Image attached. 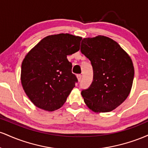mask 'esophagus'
Here are the masks:
<instances>
[{"label": "esophagus", "mask_w": 148, "mask_h": 148, "mask_svg": "<svg viewBox=\"0 0 148 148\" xmlns=\"http://www.w3.org/2000/svg\"><path fill=\"white\" fill-rule=\"evenodd\" d=\"M77 79H78V80H79V81H81V79H82V75H81V74H78Z\"/></svg>", "instance_id": "1"}]
</instances>
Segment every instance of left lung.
<instances>
[{
	"instance_id": "8db88e82",
	"label": "left lung",
	"mask_w": 148,
	"mask_h": 148,
	"mask_svg": "<svg viewBox=\"0 0 148 148\" xmlns=\"http://www.w3.org/2000/svg\"><path fill=\"white\" fill-rule=\"evenodd\" d=\"M81 51L93 69L90 86L81 91L85 103L97 113L113 111L130 93L134 76L132 59L118 43L102 35L84 38Z\"/></svg>"
}]
</instances>
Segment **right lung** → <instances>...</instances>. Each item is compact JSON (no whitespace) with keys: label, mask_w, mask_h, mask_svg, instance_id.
I'll use <instances>...</instances> for the list:
<instances>
[{"label":"right lung","mask_w":148,"mask_h":148,"mask_svg":"<svg viewBox=\"0 0 148 148\" xmlns=\"http://www.w3.org/2000/svg\"><path fill=\"white\" fill-rule=\"evenodd\" d=\"M81 40L68 33L49 35L25 56L21 64V84L37 107L53 111L66 101L78 81L67 56L79 51Z\"/></svg>","instance_id":"obj_1"}]
</instances>
